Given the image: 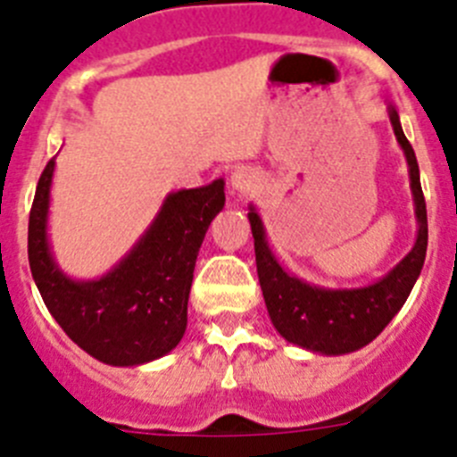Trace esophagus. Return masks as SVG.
<instances>
[{
  "label": "esophagus",
  "instance_id": "1",
  "mask_svg": "<svg viewBox=\"0 0 457 457\" xmlns=\"http://www.w3.org/2000/svg\"><path fill=\"white\" fill-rule=\"evenodd\" d=\"M255 183H258V176H255L253 170H248V167H239V170H235L232 176H229V187H232L235 197H246Z\"/></svg>",
  "mask_w": 457,
  "mask_h": 457
}]
</instances>
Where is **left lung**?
I'll list each match as a JSON object with an SVG mask.
<instances>
[{"mask_svg": "<svg viewBox=\"0 0 457 457\" xmlns=\"http://www.w3.org/2000/svg\"><path fill=\"white\" fill-rule=\"evenodd\" d=\"M390 125L397 144L406 155L409 179H411L413 206H416L418 237L404 260L377 283L353 290H329L304 283L297 276L287 274L274 258L264 239V228L258 211H248L251 232L255 239V262L262 287L264 304L278 335L290 344L323 355H344L367 346L377 339L383 328L400 312L411 293L418 274L423 270L428 251V209H425L420 174H418L416 153L402 132L400 116L388 106Z\"/></svg>", "mask_w": 457, "mask_h": 457, "instance_id": "obj_1", "label": "left lung"}]
</instances>
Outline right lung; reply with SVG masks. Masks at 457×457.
<instances>
[{
	"label": "right lung",
	"mask_w": 457,
	"mask_h": 457,
	"mask_svg": "<svg viewBox=\"0 0 457 457\" xmlns=\"http://www.w3.org/2000/svg\"><path fill=\"white\" fill-rule=\"evenodd\" d=\"M55 160L39 179L27 229L34 283L57 325L92 358L134 367L162 358L183 339L197 253L225 206L222 179L164 199L145 235L97 281L62 274L48 246V202Z\"/></svg>",
	"instance_id": "add662e5"
}]
</instances>
